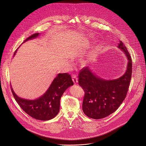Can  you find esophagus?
<instances>
[{
  "mask_svg": "<svg viewBox=\"0 0 146 146\" xmlns=\"http://www.w3.org/2000/svg\"><path fill=\"white\" fill-rule=\"evenodd\" d=\"M72 78H73V82H74V84H76V83L78 82V78H77V77L76 74H73Z\"/></svg>",
  "mask_w": 146,
  "mask_h": 146,
  "instance_id": "1",
  "label": "esophagus"
}]
</instances>
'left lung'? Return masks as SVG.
I'll return each instance as SVG.
<instances>
[{
	"instance_id": "left-lung-1",
	"label": "left lung",
	"mask_w": 146,
	"mask_h": 146,
	"mask_svg": "<svg viewBox=\"0 0 146 146\" xmlns=\"http://www.w3.org/2000/svg\"><path fill=\"white\" fill-rule=\"evenodd\" d=\"M118 47L128 59L127 71L121 77L103 80L93 74L89 68L84 67L78 74V84L84 91L82 111L90 118L101 119L114 113L126 98L132 72V61L129 52L122 41Z\"/></svg>"
}]
</instances>
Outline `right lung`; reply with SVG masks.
I'll return each mask as SVG.
<instances>
[{
    "mask_svg": "<svg viewBox=\"0 0 146 146\" xmlns=\"http://www.w3.org/2000/svg\"><path fill=\"white\" fill-rule=\"evenodd\" d=\"M38 33H35L28 37L24 42L37 37ZM17 51H15L14 54ZM71 76L68 73H59L54 80L47 92L37 99L30 100L19 98L11 92L16 102L21 109L29 116L36 119L47 121L54 118L59 113L60 99L65 90L73 85Z\"/></svg>",
    "mask_w": 146,
    "mask_h": 146,
    "instance_id": "1",
    "label": "right lung"
}]
</instances>
